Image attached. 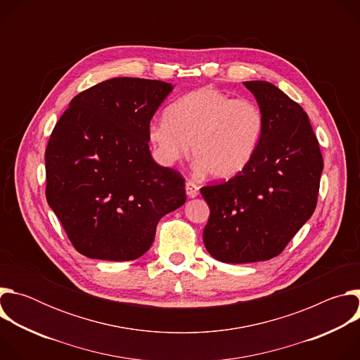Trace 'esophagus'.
I'll return each instance as SVG.
<instances>
[{
	"label": "esophagus",
	"mask_w": 360,
	"mask_h": 360,
	"mask_svg": "<svg viewBox=\"0 0 360 360\" xmlns=\"http://www.w3.org/2000/svg\"><path fill=\"white\" fill-rule=\"evenodd\" d=\"M185 189H186V195L189 198H195V196L199 195V186L195 182H192V181H186Z\"/></svg>",
	"instance_id": "obj_1"
}]
</instances>
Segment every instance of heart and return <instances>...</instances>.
<instances>
[{
	"instance_id": "obj_1",
	"label": "heart",
	"mask_w": 360,
	"mask_h": 360,
	"mask_svg": "<svg viewBox=\"0 0 360 360\" xmlns=\"http://www.w3.org/2000/svg\"><path fill=\"white\" fill-rule=\"evenodd\" d=\"M165 121H153L148 138L157 160L169 167L188 153L198 171L218 179L239 174L252 161L265 131V114L255 101L202 86L171 104Z\"/></svg>"
}]
</instances>
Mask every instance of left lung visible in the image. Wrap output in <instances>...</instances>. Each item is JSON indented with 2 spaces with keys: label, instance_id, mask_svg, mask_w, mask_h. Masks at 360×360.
<instances>
[{
  "label": "left lung",
  "instance_id": "left-lung-1",
  "mask_svg": "<svg viewBox=\"0 0 360 360\" xmlns=\"http://www.w3.org/2000/svg\"><path fill=\"white\" fill-rule=\"evenodd\" d=\"M265 114L252 161L226 182L200 188L210 205L203 243L215 259L250 264L278 256L316 208L323 158L303 108L266 81H246Z\"/></svg>",
  "mask_w": 360,
  "mask_h": 360
}]
</instances>
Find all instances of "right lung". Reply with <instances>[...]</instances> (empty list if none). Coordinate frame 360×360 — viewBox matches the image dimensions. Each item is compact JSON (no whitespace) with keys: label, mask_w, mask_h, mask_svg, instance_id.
Listing matches in <instances>:
<instances>
[{"label":"right lung","mask_w":360,"mask_h":360,"mask_svg":"<svg viewBox=\"0 0 360 360\" xmlns=\"http://www.w3.org/2000/svg\"><path fill=\"white\" fill-rule=\"evenodd\" d=\"M172 85L112 78L74 96L45 149V195L86 258L132 261L160 219L185 203V179L149 152L148 127Z\"/></svg>","instance_id":"1"}]
</instances>
